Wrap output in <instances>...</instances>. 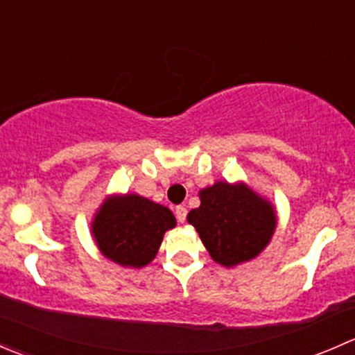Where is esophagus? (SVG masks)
<instances>
[{
	"mask_svg": "<svg viewBox=\"0 0 355 355\" xmlns=\"http://www.w3.org/2000/svg\"><path fill=\"white\" fill-rule=\"evenodd\" d=\"M175 216H177V220L180 221V223H184V221L187 220V209H185V206L175 207Z\"/></svg>",
	"mask_w": 355,
	"mask_h": 355,
	"instance_id": "34e87169",
	"label": "esophagus"
}]
</instances>
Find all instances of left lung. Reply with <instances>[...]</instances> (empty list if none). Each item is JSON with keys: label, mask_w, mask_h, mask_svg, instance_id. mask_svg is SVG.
Segmentation results:
<instances>
[{"label": "left lung", "mask_w": 355, "mask_h": 355, "mask_svg": "<svg viewBox=\"0 0 355 355\" xmlns=\"http://www.w3.org/2000/svg\"><path fill=\"white\" fill-rule=\"evenodd\" d=\"M211 257L223 266L252 259L270 242L277 225L273 207L245 185L218 182L200 191V206L187 216Z\"/></svg>", "instance_id": "1"}]
</instances>
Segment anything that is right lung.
<instances>
[{"instance_id":"obj_1","label":"right lung","mask_w":355,"mask_h":355,"mask_svg":"<svg viewBox=\"0 0 355 355\" xmlns=\"http://www.w3.org/2000/svg\"><path fill=\"white\" fill-rule=\"evenodd\" d=\"M175 227L168 207L141 196H123L105 202L92 225L99 249L121 266L141 268L156 256L164 232Z\"/></svg>"}]
</instances>
